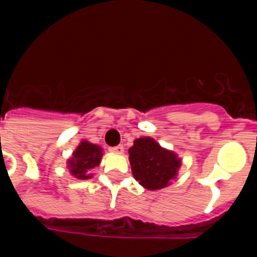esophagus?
Returning <instances> with one entry per match:
<instances>
[{
    "label": "esophagus",
    "instance_id": "obj_1",
    "mask_svg": "<svg viewBox=\"0 0 257 257\" xmlns=\"http://www.w3.org/2000/svg\"><path fill=\"white\" fill-rule=\"evenodd\" d=\"M110 151H111L112 153H123L124 147L123 145H119V146H115V147H111L110 148Z\"/></svg>",
    "mask_w": 257,
    "mask_h": 257
}]
</instances>
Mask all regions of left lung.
<instances>
[{
	"label": "left lung",
	"mask_w": 257,
	"mask_h": 257,
	"mask_svg": "<svg viewBox=\"0 0 257 257\" xmlns=\"http://www.w3.org/2000/svg\"><path fill=\"white\" fill-rule=\"evenodd\" d=\"M129 161L134 179L148 190L166 188L181 165L175 153L161 148L148 137L134 141L129 150Z\"/></svg>",
	"instance_id": "left-lung-1"
}]
</instances>
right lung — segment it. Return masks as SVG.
Returning <instances> with one entry per match:
<instances>
[{
    "mask_svg": "<svg viewBox=\"0 0 257 257\" xmlns=\"http://www.w3.org/2000/svg\"><path fill=\"white\" fill-rule=\"evenodd\" d=\"M101 156L102 150L99 146L83 141L73 152V157L68 161L69 172L80 180L90 179V170L99 166Z\"/></svg>",
    "mask_w": 257,
    "mask_h": 257,
    "instance_id": "right-lung-1",
    "label": "right lung"
}]
</instances>
